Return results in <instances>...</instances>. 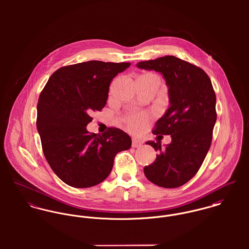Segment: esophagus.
I'll return each instance as SVG.
<instances>
[{
	"mask_svg": "<svg viewBox=\"0 0 249 249\" xmlns=\"http://www.w3.org/2000/svg\"><path fill=\"white\" fill-rule=\"evenodd\" d=\"M141 145H142V142H141L140 140L135 139V138L132 139V146H133V147H139V146H141Z\"/></svg>",
	"mask_w": 249,
	"mask_h": 249,
	"instance_id": "esophagus-1",
	"label": "esophagus"
}]
</instances>
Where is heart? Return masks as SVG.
Wrapping results in <instances>:
<instances>
[{
  "mask_svg": "<svg viewBox=\"0 0 249 249\" xmlns=\"http://www.w3.org/2000/svg\"><path fill=\"white\" fill-rule=\"evenodd\" d=\"M144 75L156 77L154 74H151V73L144 74ZM145 122H146V116L144 114H131L126 119V124L128 128L134 132H137L140 129H142Z\"/></svg>",
  "mask_w": 249,
  "mask_h": 249,
  "instance_id": "1",
  "label": "heart"
}]
</instances>
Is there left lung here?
<instances>
[{
  "instance_id": "left-lung-1",
  "label": "left lung",
  "mask_w": 249,
  "mask_h": 249,
  "mask_svg": "<svg viewBox=\"0 0 249 249\" xmlns=\"http://www.w3.org/2000/svg\"><path fill=\"white\" fill-rule=\"evenodd\" d=\"M136 66L160 72L169 88V108L156 122L153 134L171 135L172 142L165 147L160 141L145 142L159 153L143 174L157 186L178 188L195 177L211 145L216 121L212 82L202 69L173 55Z\"/></svg>"
}]
</instances>
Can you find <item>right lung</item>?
<instances>
[{"label": "right lung", "mask_w": 249, "mask_h": 249, "mask_svg": "<svg viewBox=\"0 0 249 249\" xmlns=\"http://www.w3.org/2000/svg\"><path fill=\"white\" fill-rule=\"evenodd\" d=\"M130 63L91 60L62 67L49 78L37 104V131L53 173L67 185L89 188L111 173L115 155L131 146L123 130L89 132L90 114L107 105L111 80Z\"/></svg>", "instance_id": "add662e5"}]
</instances>
